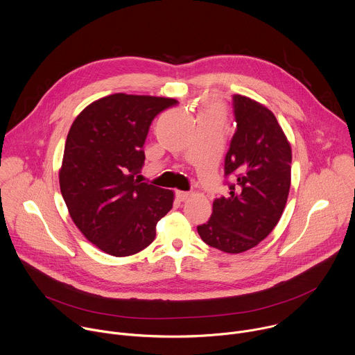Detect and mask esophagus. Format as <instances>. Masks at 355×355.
I'll return each instance as SVG.
<instances>
[{"label":"esophagus","instance_id":"esophagus-1","mask_svg":"<svg viewBox=\"0 0 355 355\" xmlns=\"http://www.w3.org/2000/svg\"><path fill=\"white\" fill-rule=\"evenodd\" d=\"M175 196H177V199H178L180 202H184V200H187V199L191 196V193L187 192V191H177V192H175Z\"/></svg>","mask_w":355,"mask_h":355}]
</instances>
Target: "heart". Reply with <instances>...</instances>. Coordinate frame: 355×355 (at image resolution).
<instances>
[{
	"instance_id": "obj_1",
	"label": "heart",
	"mask_w": 355,
	"mask_h": 355,
	"mask_svg": "<svg viewBox=\"0 0 355 355\" xmlns=\"http://www.w3.org/2000/svg\"><path fill=\"white\" fill-rule=\"evenodd\" d=\"M220 115H221V111H220L218 105L213 104V105L210 107V110H209V114H207V116H218V118H220Z\"/></svg>"
}]
</instances>
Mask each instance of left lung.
Segmentation results:
<instances>
[{"label":"left lung","mask_w":355,"mask_h":355,"mask_svg":"<svg viewBox=\"0 0 355 355\" xmlns=\"http://www.w3.org/2000/svg\"><path fill=\"white\" fill-rule=\"evenodd\" d=\"M237 130L224 160L231 177L227 196L214 199L203 243L227 254H241L265 240L279 223L291 184V146L275 114L241 94L232 96Z\"/></svg>","instance_id":"left-lung-1"}]
</instances>
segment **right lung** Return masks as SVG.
Segmentation results:
<instances>
[{
	"label": "right lung",
	"instance_id": "right-lung-1",
	"mask_svg": "<svg viewBox=\"0 0 355 355\" xmlns=\"http://www.w3.org/2000/svg\"><path fill=\"white\" fill-rule=\"evenodd\" d=\"M178 101L115 93L89 104L67 137L60 188L69 216L103 252L130 257L149 247L174 192L141 182L144 144L155 116Z\"/></svg>",
	"mask_w": 355,
	"mask_h": 355
}]
</instances>
